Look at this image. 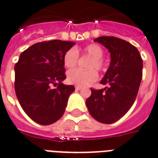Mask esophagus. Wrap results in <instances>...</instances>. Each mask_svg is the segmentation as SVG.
Listing matches in <instances>:
<instances>
[{"label":"esophagus","mask_w":158,"mask_h":158,"mask_svg":"<svg viewBox=\"0 0 158 158\" xmlns=\"http://www.w3.org/2000/svg\"><path fill=\"white\" fill-rule=\"evenodd\" d=\"M81 89H82V87H81V86H75L76 90H80Z\"/></svg>","instance_id":"34e87169"}]
</instances>
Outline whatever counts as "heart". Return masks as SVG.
Listing matches in <instances>:
<instances>
[{
    "label": "heart",
    "instance_id": "heart-1",
    "mask_svg": "<svg viewBox=\"0 0 158 158\" xmlns=\"http://www.w3.org/2000/svg\"><path fill=\"white\" fill-rule=\"evenodd\" d=\"M79 49L74 48H69L66 51L64 55V65L67 69H73L78 64L79 60ZM84 56H88L90 58L87 64L89 70L72 69L67 73L68 82L71 85L77 86H86L91 85L98 79V73L95 69L101 71L104 69L102 48L96 43H91L85 46L81 49Z\"/></svg>",
    "mask_w": 158,
    "mask_h": 158
}]
</instances>
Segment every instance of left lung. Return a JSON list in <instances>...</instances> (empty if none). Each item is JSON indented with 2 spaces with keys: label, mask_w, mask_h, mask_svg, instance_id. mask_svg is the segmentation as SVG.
<instances>
[{
  "label": "left lung",
  "mask_w": 158,
  "mask_h": 158,
  "mask_svg": "<svg viewBox=\"0 0 158 158\" xmlns=\"http://www.w3.org/2000/svg\"><path fill=\"white\" fill-rule=\"evenodd\" d=\"M110 52V64L100 84L106 87L91 89L86 106L91 116L104 124H112L126 115L134 104L142 79L143 63L137 48L115 37H100Z\"/></svg>",
  "instance_id": "obj_1"
}]
</instances>
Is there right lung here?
<instances>
[{"mask_svg": "<svg viewBox=\"0 0 158 158\" xmlns=\"http://www.w3.org/2000/svg\"><path fill=\"white\" fill-rule=\"evenodd\" d=\"M74 44L62 40L35 43L21 53L15 64L17 100L26 114L40 125L59 120L75 89L62 83L66 79L64 55Z\"/></svg>", "mask_w": 158, "mask_h": 158, "instance_id": "obj_1", "label": "right lung"}]
</instances>
